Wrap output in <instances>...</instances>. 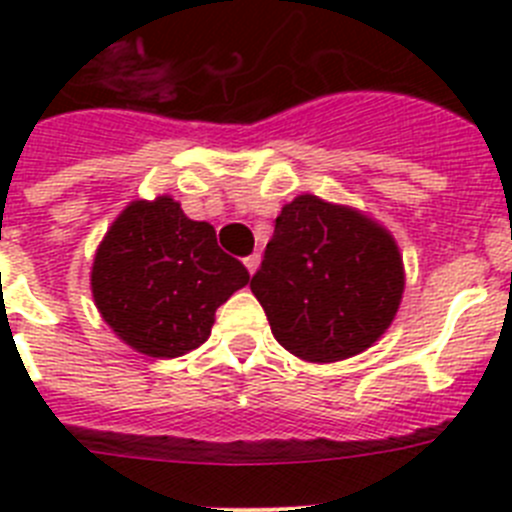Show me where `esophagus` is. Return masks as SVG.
Instances as JSON below:
<instances>
[{
    "label": "esophagus",
    "mask_w": 512,
    "mask_h": 512,
    "mask_svg": "<svg viewBox=\"0 0 512 512\" xmlns=\"http://www.w3.org/2000/svg\"><path fill=\"white\" fill-rule=\"evenodd\" d=\"M243 264H246V269L251 271V274H253V271L259 269V264H261V256H259V253H251V256H246V259H243Z\"/></svg>",
    "instance_id": "34e87169"
}]
</instances>
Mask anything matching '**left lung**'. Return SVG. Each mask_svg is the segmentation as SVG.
Here are the masks:
<instances>
[{"mask_svg": "<svg viewBox=\"0 0 512 512\" xmlns=\"http://www.w3.org/2000/svg\"><path fill=\"white\" fill-rule=\"evenodd\" d=\"M402 287L392 235L312 194L284 207L251 279L274 338L289 354L320 364L372 346L390 328Z\"/></svg>", "mask_w": 512, "mask_h": 512, "instance_id": "obj_1", "label": "left lung"}]
</instances>
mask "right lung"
Instances as JSON below:
<instances>
[{
    "instance_id": "add662e5",
    "label": "right lung",
    "mask_w": 512,
    "mask_h": 512,
    "mask_svg": "<svg viewBox=\"0 0 512 512\" xmlns=\"http://www.w3.org/2000/svg\"><path fill=\"white\" fill-rule=\"evenodd\" d=\"M246 284V266L217 246L215 228L189 220L171 197L122 210L92 266L104 323L156 359L202 346L217 307Z\"/></svg>"
}]
</instances>
